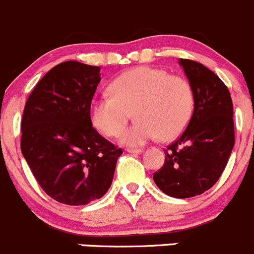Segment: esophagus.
<instances>
[{
  "label": "esophagus",
  "mask_w": 254,
  "mask_h": 254,
  "mask_svg": "<svg viewBox=\"0 0 254 254\" xmlns=\"http://www.w3.org/2000/svg\"><path fill=\"white\" fill-rule=\"evenodd\" d=\"M142 148H131V147H127V152H129V153H141L142 152Z\"/></svg>",
  "instance_id": "obj_1"
}]
</instances>
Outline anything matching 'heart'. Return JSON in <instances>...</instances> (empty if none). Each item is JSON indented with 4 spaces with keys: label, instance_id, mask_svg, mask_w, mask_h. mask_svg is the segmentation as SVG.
<instances>
[{
    "label": "heart",
    "instance_id": "obj_1",
    "mask_svg": "<svg viewBox=\"0 0 254 254\" xmlns=\"http://www.w3.org/2000/svg\"><path fill=\"white\" fill-rule=\"evenodd\" d=\"M111 94L91 103V120L108 137H117L127 127L134 112L137 122L120 137L129 146L157 139H176L191 119L195 106L193 86L187 78L168 75L162 68L139 66L115 77Z\"/></svg>",
    "mask_w": 254,
    "mask_h": 254
}]
</instances>
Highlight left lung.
<instances>
[{"label": "left lung", "mask_w": 254, "mask_h": 254, "mask_svg": "<svg viewBox=\"0 0 254 254\" xmlns=\"http://www.w3.org/2000/svg\"><path fill=\"white\" fill-rule=\"evenodd\" d=\"M193 86L195 106L188 127L165 150V165L153 173L156 186L173 198H191L211 188L227 165L235 145L230 91L203 64L181 59Z\"/></svg>", "instance_id": "obj_1"}]
</instances>
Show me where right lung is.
<instances>
[{
    "label": "right lung",
    "instance_id": "1",
    "mask_svg": "<svg viewBox=\"0 0 254 254\" xmlns=\"http://www.w3.org/2000/svg\"><path fill=\"white\" fill-rule=\"evenodd\" d=\"M101 68L65 61L32 91L23 112L20 150L43 190L67 205L102 198L123 153L92 127Z\"/></svg>",
    "mask_w": 254,
    "mask_h": 254
}]
</instances>
